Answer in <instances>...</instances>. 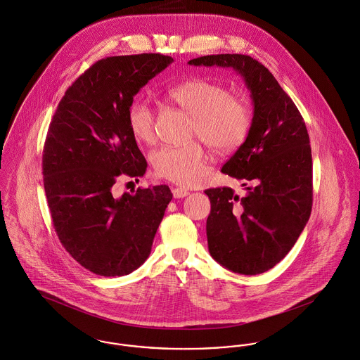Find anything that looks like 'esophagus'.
Returning a JSON list of instances; mask_svg holds the SVG:
<instances>
[{"label":"esophagus","mask_w":360,"mask_h":360,"mask_svg":"<svg viewBox=\"0 0 360 360\" xmlns=\"http://www.w3.org/2000/svg\"><path fill=\"white\" fill-rule=\"evenodd\" d=\"M188 195H189V192L186 189H184V188H174L172 189V196L175 199H182V198H186Z\"/></svg>","instance_id":"34e87169"}]
</instances>
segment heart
Returning a JSON list of instances; mask_svg holds the SVG:
<instances>
[{
  "label": "heart",
  "mask_w": 360,
  "mask_h": 360,
  "mask_svg": "<svg viewBox=\"0 0 360 360\" xmlns=\"http://www.w3.org/2000/svg\"><path fill=\"white\" fill-rule=\"evenodd\" d=\"M168 98L193 117L191 138H199L212 152L228 155L245 141L252 113L240 96L208 79H192L167 89ZM127 124L132 136L143 143L156 138V113L145 99H135L127 110ZM155 174L182 186L198 184L205 169V153L199 143L162 146L152 153Z\"/></svg>",
  "instance_id": "1"
}]
</instances>
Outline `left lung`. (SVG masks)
<instances>
[{
  "label": "left lung",
  "mask_w": 360,
  "mask_h": 360,
  "mask_svg": "<svg viewBox=\"0 0 360 360\" xmlns=\"http://www.w3.org/2000/svg\"><path fill=\"white\" fill-rule=\"evenodd\" d=\"M195 66L232 68L254 103L250 132L222 172L250 186L239 198L231 188H211L207 240L211 257L241 275L269 271L288 254L312 211V152L305 121L274 75L241 53L207 55Z\"/></svg>",
  "instance_id": "left-lung-1"
}]
</instances>
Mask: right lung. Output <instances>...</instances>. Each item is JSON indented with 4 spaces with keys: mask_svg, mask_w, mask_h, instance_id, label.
<instances>
[{
    "mask_svg": "<svg viewBox=\"0 0 360 360\" xmlns=\"http://www.w3.org/2000/svg\"><path fill=\"white\" fill-rule=\"evenodd\" d=\"M172 60L161 53L98 60L68 88L49 124L42 175L52 224L66 251L95 275L138 269L172 199L167 185L112 195L119 176H142L148 167L127 124L128 106Z\"/></svg>",
    "mask_w": 360,
    "mask_h": 360,
    "instance_id": "obj_1",
    "label": "right lung"
}]
</instances>
